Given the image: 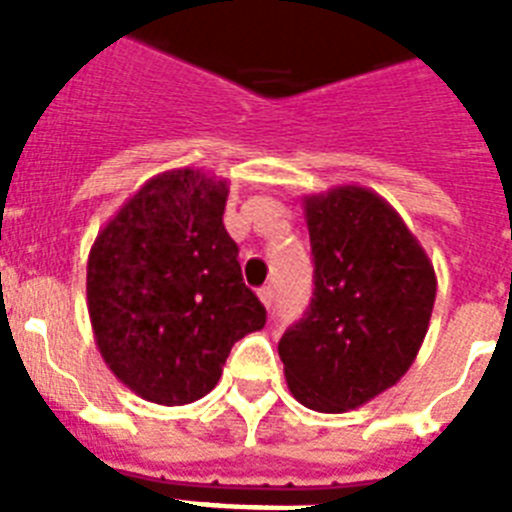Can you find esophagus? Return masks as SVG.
I'll return each mask as SVG.
<instances>
[{
	"instance_id": "34e87169",
	"label": "esophagus",
	"mask_w": 512,
	"mask_h": 512,
	"mask_svg": "<svg viewBox=\"0 0 512 512\" xmlns=\"http://www.w3.org/2000/svg\"><path fill=\"white\" fill-rule=\"evenodd\" d=\"M257 297H260V303H263L265 308H271V305H273V287H263L260 292H257Z\"/></svg>"
}]
</instances>
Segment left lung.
I'll list each match as a JSON object with an SVG mask.
<instances>
[{
    "label": "left lung",
    "mask_w": 512,
    "mask_h": 512,
    "mask_svg": "<svg viewBox=\"0 0 512 512\" xmlns=\"http://www.w3.org/2000/svg\"><path fill=\"white\" fill-rule=\"evenodd\" d=\"M313 297L284 332L292 396L340 414L396 385L414 364L436 303L433 263L388 201L361 185L305 196Z\"/></svg>",
    "instance_id": "1"
}]
</instances>
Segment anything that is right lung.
I'll use <instances>...</instances> for the list:
<instances>
[{
	"label": "right lung",
	"mask_w": 512,
	"mask_h": 512,
	"mask_svg": "<svg viewBox=\"0 0 512 512\" xmlns=\"http://www.w3.org/2000/svg\"><path fill=\"white\" fill-rule=\"evenodd\" d=\"M228 180L151 177L98 233L87 308L103 361L146 401L191 404L215 388L233 342L265 327L223 225Z\"/></svg>",
	"instance_id": "right-lung-1"
}]
</instances>
